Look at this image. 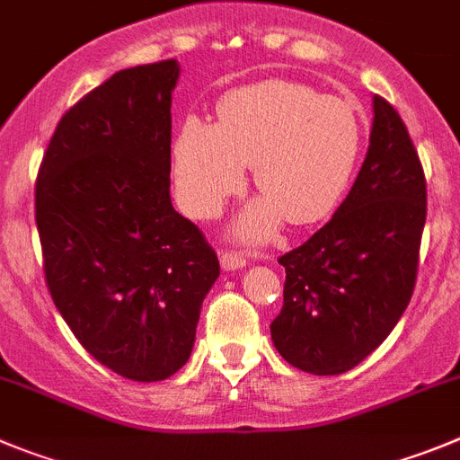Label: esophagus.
I'll list each match as a JSON object with an SVG mask.
<instances>
[{"label": "esophagus", "instance_id": "esophagus-1", "mask_svg": "<svg viewBox=\"0 0 460 460\" xmlns=\"http://www.w3.org/2000/svg\"><path fill=\"white\" fill-rule=\"evenodd\" d=\"M221 267H223V271H237V269L246 267V260H243L239 252L226 251V252H221Z\"/></svg>", "mask_w": 460, "mask_h": 460}]
</instances>
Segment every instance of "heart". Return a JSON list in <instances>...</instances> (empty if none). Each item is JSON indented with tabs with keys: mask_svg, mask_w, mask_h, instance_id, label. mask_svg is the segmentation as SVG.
<instances>
[{
	"mask_svg": "<svg viewBox=\"0 0 460 460\" xmlns=\"http://www.w3.org/2000/svg\"><path fill=\"white\" fill-rule=\"evenodd\" d=\"M362 146L353 102L305 84L267 79L218 100V125L187 116L172 138V180L187 214L209 218L246 182L252 166L262 193L234 226L260 243L288 218L313 226L342 200Z\"/></svg>",
	"mask_w": 460,
	"mask_h": 460,
	"instance_id": "1",
	"label": "heart"
}]
</instances>
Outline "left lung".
Listing matches in <instances>:
<instances>
[{
	"label": "left lung",
	"instance_id": "left-lung-1",
	"mask_svg": "<svg viewBox=\"0 0 460 460\" xmlns=\"http://www.w3.org/2000/svg\"><path fill=\"white\" fill-rule=\"evenodd\" d=\"M367 157L331 221L285 252L271 340L289 365L344 374L390 335L412 296L427 221V182L408 129L374 95Z\"/></svg>",
	"mask_w": 460,
	"mask_h": 460
}]
</instances>
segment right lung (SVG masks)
Instances as JSON below:
<instances>
[{
	"label": "right lung",
	"instance_id": "right-lung-1",
	"mask_svg": "<svg viewBox=\"0 0 460 460\" xmlns=\"http://www.w3.org/2000/svg\"><path fill=\"white\" fill-rule=\"evenodd\" d=\"M175 58L120 70L58 120L36 180L49 294L84 349L129 381L191 356L217 252L171 202Z\"/></svg>",
	"mask_w": 460,
	"mask_h": 460
}]
</instances>
